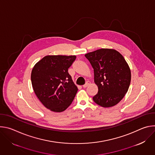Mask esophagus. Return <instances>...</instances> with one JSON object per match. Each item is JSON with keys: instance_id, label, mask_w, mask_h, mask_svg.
<instances>
[{"instance_id": "obj_1", "label": "esophagus", "mask_w": 155, "mask_h": 155, "mask_svg": "<svg viewBox=\"0 0 155 155\" xmlns=\"http://www.w3.org/2000/svg\"><path fill=\"white\" fill-rule=\"evenodd\" d=\"M90 84V81H87L84 85H83V87H84V88H85V87H86L88 85H89Z\"/></svg>"}]
</instances>
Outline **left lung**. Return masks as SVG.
<instances>
[{
  "label": "left lung",
  "mask_w": 155,
  "mask_h": 155,
  "mask_svg": "<svg viewBox=\"0 0 155 155\" xmlns=\"http://www.w3.org/2000/svg\"><path fill=\"white\" fill-rule=\"evenodd\" d=\"M94 69L98 92L93 99L97 105L111 107L119 103L128 91L131 80L129 65L117 50L101 48L86 54Z\"/></svg>",
  "instance_id": "8db88e82"
}]
</instances>
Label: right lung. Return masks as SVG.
<instances>
[{"mask_svg":"<svg viewBox=\"0 0 155 155\" xmlns=\"http://www.w3.org/2000/svg\"><path fill=\"white\" fill-rule=\"evenodd\" d=\"M75 59L76 56L48 55L34 66L33 90L41 104L51 111H64L77 93L78 88L68 73Z\"/></svg>","mask_w":155,"mask_h":155,"instance_id":"add662e5","label":"right lung"}]
</instances>
